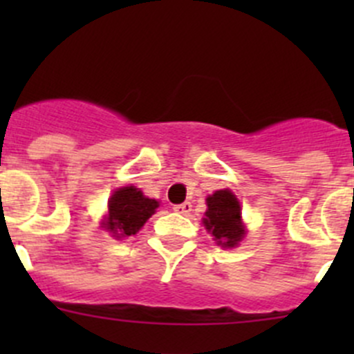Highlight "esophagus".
<instances>
[{"mask_svg": "<svg viewBox=\"0 0 354 354\" xmlns=\"http://www.w3.org/2000/svg\"><path fill=\"white\" fill-rule=\"evenodd\" d=\"M173 210L176 214H183V216H187V214L192 212V203L190 202H183V203H178V205L173 207Z\"/></svg>", "mask_w": 354, "mask_h": 354, "instance_id": "obj_1", "label": "esophagus"}]
</instances>
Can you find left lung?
<instances>
[{"label": "left lung", "mask_w": 354, "mask_h": 354, "mask_svg": "<svg viewBox=\"0 0 354 354\" xmlns=\"http://www.w3.org/2000/svg\"><path fill=\"white\" fill-rule=\"evenodd\" d=\"M207 200L203 226L214 236V241L224 248H233L245 238V224L241 221V207L231 190H217Z\"/></svg>", "instance_id": "obj_1"}]
</instances>
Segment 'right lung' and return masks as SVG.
<instances>
[{
    "mask_svg": "<svg viewBox=\"0 0 354 354\" xmlns=\"http://www.w3.org/2000/svg\"><path fill=\"white\" fill-rule=\"evenodd\" d=\"M157 207L159 202L145 197L138 188H118L108 202V216L102 221V227L116 238L137 234Z\"/></svg>",
    "mask_w": 354,
    "mask_h": 354,
    "instance_id": "right-lung-1",
    "label": "right lung"
}]
</instances>
